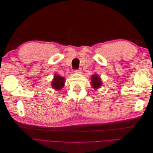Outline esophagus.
<instances>
[{"instance_id": "obj_1", "label": "esophagus", "mask_w": 153, "mask_h": 153, "mask_svg": "<svg viewBox=\"0 0 153 153\" xmlns=\"http://www.w3.org/2000/svg\"><path fill=\"white\" fill-rule=\"evenodd\" d=\"M75 72L76 73H81V69L79 68V69H76V70L75 71Z\"/></svg>"}]
</instances>
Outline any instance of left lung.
<instances>
[{
  "instance_id": "1",
  "label": "left lung",
  "mask_w": 153,
  "mask_h": 153,
  "mask_svg": "<svg viewBox=\"0 0 153 153\" xmlns=\"http://www.w3.org/2000/svg\"><path fill=\"white\" fill-rule=\"evenodd\" d=\"M91 85L92 88H94V89H98V88L101 87V86L102 85V82H101L100 76L97 75V74H95V75L91 76Z\"/></svg>"
}]
</instances>
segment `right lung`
Returning <instances> with one entry per match:
<instances>
[{
	"label": "right lung",
	"mask_w": 153,
	"mask_h": 153,
	"mask_svg": "<svg viewBox=\"0 0 153 153\" xmlns=\"http://www.w3.org/2000/svg\"><path fill=\"white\" fill-rule=\"evenodd\" d=\"M64 79L65 78L64 77L60 76L57 74H55L51 85H52L53 89L57 91L61 90L64 85Z\"/></svg>",
	"instance_id": "right-lung-1"
}]
</instances>
